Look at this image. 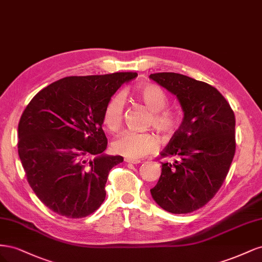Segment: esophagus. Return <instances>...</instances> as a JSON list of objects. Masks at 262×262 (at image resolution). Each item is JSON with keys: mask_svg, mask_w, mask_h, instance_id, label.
Segmentation results:
<instances>
[{"mask_svg": "<svg viewBox=\"0 0 262 262\" xmlns=\"http://www.w3.org/2000/svg\"><path fill=\"white\" fill-rule=\"evenodd\" d=\"M124 162L128 164H140V160H132V158H124Z\"/></svg>", "mask_w": 262, "mask_h": 262, "instance_id": "1", "label": "esophagus"}]
</instances>
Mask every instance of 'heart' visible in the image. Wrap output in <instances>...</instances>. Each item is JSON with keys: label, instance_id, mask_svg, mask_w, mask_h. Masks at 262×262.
<instances>
[{"label": "heart", "instance_id": "1", "mask_svg": "<svg viewBox=\"0 0 262 262\" xmlns=\"http://www.w3.org/2000/svg\"><path fill=\"white\" fill-rule=\"evenodd\" d=\"M139 100L149 112L148 125L161 133L169 137L175 132L178 125V116L171 109L165 108L168 102L167 94L160 86L144 84L136 90ZM124 101L121 95H115L110 98L104 110V123L109 130L116 131L120 128L123 121ZM157 138L152 132L125 131L118 136L112 144L114 152L128 158H140L153 153L157 148Z\"/></svg>", "mask_w": 262, "mask_h": 262}]
</instances>
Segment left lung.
<instances>
[{
	"label": "left lung",
	"mask_w": 262,
	"mask_h": 262,
	"mask_svg": "<svg viewBox=\"0 0 262 262\" xmlns=\"http://www.w3.org/2000/svg\"><path fill=\"white\" fill-rule=\"evenodd\" d=\"M149 78L175 95L184 112L179 129L161 153L177 160L162 163L150 194L165 211L187 214L207 204L223 185L235 155V115L223 95L207 83L172 72Z\"/></svg>",
	"instance_id": "1"
}]
</instances>
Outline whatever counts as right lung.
I'll list each match as a JSON object with an SVG mask.
<instances>
[{
	"instance_id": "1",
	"label": "right lung",
	"mask_w": 262,
	"mask_h": 262,
	"mask_svg": "<svg viewBox=\"0 0 262 262\" xmlns=\"http://www.w3.org/2000/svg\"><path fill=\"white\" fill-rule=\"evenodd\" d=\"M136 72L69 76L37 93L18 123V155L28 184L46 207L81 219L106 198L109 171L122 156L105 155L107 102Z\"/></svg>"
}]
</instances>
